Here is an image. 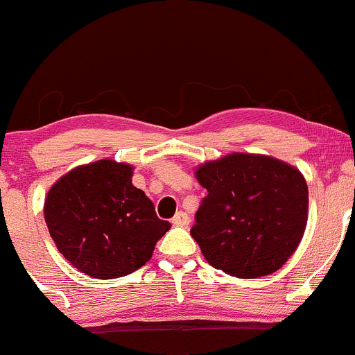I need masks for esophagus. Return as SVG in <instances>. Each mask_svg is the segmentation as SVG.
I'll use <instances>...</instances> for the list:
<instances>
[{
	"instance_id": "34e87169",
	"label": "esophagus",
	"mask_w": 355,
	"mask_h": 355,
	"mask_svg": "<svg viewBox=\"0 0 355 355\" xmlns=\"http://www.w3.org/2000/svg\"><path fill=\"white\" fill-rule=\"evenodd\" d=\"M173 224L179 225V227H186L189 224V217L186 211H178L176 215L173 217Z\"/></svg>"
}]
</instances>
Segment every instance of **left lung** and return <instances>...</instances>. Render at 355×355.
Segmentation results:
<instances>
[{
    "label": "left lung",
    "instance_id": "8db88e82",
    "mask_svg": "<svg viewBox=\"0 0 355 355\" xmlns=\"http://www.w3.org/2000/svg\"><path fill=\"white\" fill-rule=\"evenodd\" d=\"M207 196L193 239L205 259L239 279L277 272L308 222V184L295 167L266 155L231 153L196 171Z\"/></svg>",
    "mask_w": 355,
    "mask_h": 355
}]
</instances>
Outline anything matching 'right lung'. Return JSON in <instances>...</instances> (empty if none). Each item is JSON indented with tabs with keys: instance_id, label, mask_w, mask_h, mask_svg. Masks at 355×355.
Returning a JSON list of instances; mask_svg holds the SVG:
<instances>
[{
	"instance_id": "add662e5",
	"label": "right lung",
	"mask_w": 355,
	"mask_h": 355,
	"mask_svg": "<svg viewBox=\"0 0 355 355\" xmlns=\"http://www.w3.org/2000/svg\"><path fill=\"white\" fill-rule=\"evenodd\" d=\"M131 166L114 160L69 171L47 193L44 217L58 250L94 279H118L152 258L171 229L141 189L131 184Z\"/></svg>"
}]
</instances>
